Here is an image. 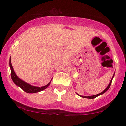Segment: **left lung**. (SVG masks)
<instances>
[{
  "instance_id": "8db88e82",
  "label": "left lung",
  "mask_w": 126,
  "mask_h": 126,
  "mask_svg": "<svg viewBox=\"0 0 126 126\" xmlns=\"http://www.w3.org/2000/svg\"><path fill=\"white\" fill-rule=\"evenodd\" d=\"M114 74H115V73H114ZM114 75H113V76H112V79H111V80L110 82V83H109V84H108V86H107V87L106 88H105V89H104V90L103 91H102V92H101V93L98 94H96V95H92V96H82V95H79V94H78V95H79V96H81V97H82V98H88V99H94V98H95L97 97V96H99V95H102V94H104V93H105V92H106V91H107L108 89H109V88L110 87V86H111V82H112V78H114Z\"/></svg>"
}]
</instances>
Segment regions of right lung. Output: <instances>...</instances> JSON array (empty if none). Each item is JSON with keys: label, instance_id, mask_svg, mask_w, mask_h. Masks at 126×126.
Instances as JSON below:
<instances>
[{"label": "right lung", "instance_id": "right-lung-1", "mask_svg": "<svg viewBox=\"0 0 126 126\" xmlns=\"http://www.w3.org/2000/svg\"><path fill=\"white\" fill-rule=\"evenodd\" d=\"M9 66L11 68V78H12V80L13 82H14V83L16 85H17L18 86H19L20 88H22L25 92H27V93H36V92H40L44 89H46L48 86L50 85L51 83V80L50 81L47 85H45L44 86H42V87H37V86H32V85L28 84V83H26L25 82L23 81L22 80H21L19 78H18V76L16 75V73L14 72V69L11 64V58L9 59ZM52 80V79H51Z\"/></svg>", "mask_w": 126, "mask_h": 126}]
</instances>
